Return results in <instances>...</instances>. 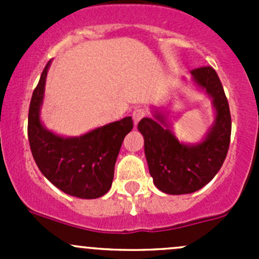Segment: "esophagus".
I'll return each instance as SVG.
<instances>
[{"mask_svg":"<svg viewBox=\"0 0 259 259\" xmlns=\"http://www.w3.org/2000/svg\"><path fill=\"white\" fill-rule=\"evenodd\" d=\"M146 114H148V111H146L145 109H143V108L134 109V111H133L132 116H133V120H134L135 124H137V122L139 121V120H142L143 117L146 116Z\"/></svg>","mask_w":259,"mask_h":259,"instance_id":"34e87169","label":"esophagus"}]
</instances>
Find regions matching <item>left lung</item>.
I'll return each mask as SVG.
<instances>
[{"label": "left lung", "instance_id": "1", "mask_svg": "<svg viewBox=\"0 0 259 259\" xmlns=\"http://www.w3.org/2000/svg\"><path fill=\"white\" fill-rule=\"evenodd\" d=\"M190 74L193 83L209 96L214 108L213 124L199 143L179 142L166 111L154 109V117H144L138 124L144 137L149 173L155 187L166 194H189L208 184L223 165L231 142L228 100L215 70L205 66Z\"/></svg>", "mask_w": 259, "mask_h": 259}]
</instances>
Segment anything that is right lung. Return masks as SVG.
<instances>
[{
  "label": "right lung",
  "instance_id": "add662e5",
  "mask_svg": "<svg viewBox=\"0 0 259 259\" xmlns=\"http://www.w3.org/2000/svg\"><path fill=\"white\" fill-rule=\"evenodd\" d=\"M51 60L33 90L28 110V142L41 173L66 194L95 199L109 192L122 140L133 129L130 116L90 130L80 137H61L41 121V106Z\"/></svg>",
  "mask_w": 259,
  "mask_h": 259
}]
</instances>
